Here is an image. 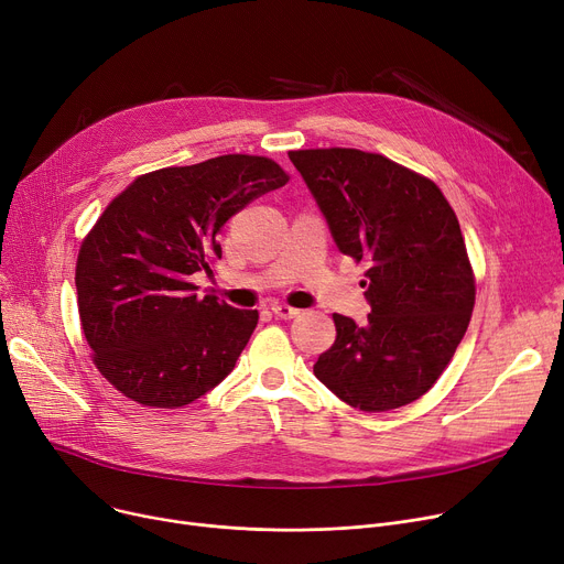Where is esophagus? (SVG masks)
<instances>
[{"instance_id":"obj_1","label":"esophagus","mask_w":564,"mask_h":564,"mask_svg":"<svg viewBox=\"0 0 564 564\" xmlns=\"http://www.w3.org/2000/svg\"><path fill=\"white\" fill-rule=\"evenodd\" d=\"M272 313L281 319H292V317L300 315V308H292L288 304H272Z\"/></svg>"}]
</instances>
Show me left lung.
Instances as JSON below:
<instances>
[{"label": "left lung", "mask_w": 564, "mask_h": 564, "mask_svg": "<svg viewBox=\"0 0 564 564\" xmlns=\"http://www.w3.org/2000/svg\"><path fill=\"white\" fill-rule=\"evenodd\" d=\"M338 249L370 270L366 324L334 315L336 343L315 377L361 411L425 395L462 343L476 276L451 203L430 177L357 148L290 151Z\"/></svg>", "instance_id": "8db88e82"}]
</instances>
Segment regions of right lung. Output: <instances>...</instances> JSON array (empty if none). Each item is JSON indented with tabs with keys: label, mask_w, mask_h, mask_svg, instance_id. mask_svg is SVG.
Returning <instances> with one entry per match:
<instances>
[{
	"label": "right lung",
	"mask_w": 564,
	"mask_h": 564,
	"mask_svg": "<svg viewBox=\"0 0 564 564\" xmlns=\"http://www.w3.org/2000/svg\"><path fill=\"white\" fill-rule=\"evenodd\" d=\"M288 181L270 158L219 155L143 173L105 207L82 240L75 285L91 359L116 391L177 409L235 368L258 311L200 300L189 276H213L221 226Z\"/></svg>",
	"instance_id": "1"
}]
</instances>
